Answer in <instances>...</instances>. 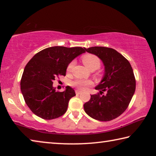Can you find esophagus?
Wrapping results in <instances>:
<instances>
[{
  "mask_svg": "<svg viewBox=\"0 0 156 156\" xmlns=\"http://www.w3.org/2000/svg\"><path fill=\"white\" fill-rule=\"evenodd\" d=\"M76 94H78V95L80 94H81V91H80V90H78V89H77V90H76Z\"/></svg>",
  "mask_w": 156,
  "mask_h": 156,
  "instance_id": "obj_1",
  "label": "esophagus"
}]
</instances>
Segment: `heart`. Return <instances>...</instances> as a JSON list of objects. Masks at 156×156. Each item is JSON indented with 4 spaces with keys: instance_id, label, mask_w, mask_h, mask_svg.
<instances>
[{
    "instance_id": "1",
    "label": "heart",
    "mask_w": 156,
    "mask_h": 156,
    "mask_svg": "<svg viewBox=\"0 0 156 156\" xmlns=\"http://www.w3.org/2000/svg\"><path fill=\"white\" fill-rule=\"evenodd\" d=\"M82 60H83L84 65L91 71L98 69L100 67V64H101V62H100L99 58L91 54L84 55L82 57ZM73 66H74V62H71L67 67V72H71L72 70ZM91 84L92 82L90 80H76L73 83V85L79 89H83L85 87L90 85Z\"/></svg>"
}]
</instances>
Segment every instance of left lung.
<instances>
[{"label":"left lung","mask_w":156,"mask_h":156,"mask_svg":"<svg viewBox=\"0 0 156 156\" xmlns=\"http://www.w3.org/2000/svg\"><path fill=\"white\" fill-rule=\"evenodd\" d=\"M84 49L98 57L105 66L103 78L95 88L100 93L91 95L90 100L84 104V112L97 120L115 119L126 109L135 93L133 69L122 54L112 48L91 47ZM104 92L105 94H102Z\"/></svg>","instance_id":"1"}]
</instances>
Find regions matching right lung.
<instances>
[{"mask_svg":"<svg viewBox=\"0 0 156 156\" xmlns=\"http://www.w3.org/2000/svg\"><path fill=\"white\" fill-rule=\"evenodd\" d=\"M79 47H51L34 55L25 66L20 80L25 101L34 114L44 120L55 119L67 112L69 100L76 96L74 89L67 86L56 91L53 81L65 76L72 60L83 53Z\"/></svg>","mask_w":156,"mask_h":156,"instance_id":"add662e5","label":"right lung"}]
</instances>
